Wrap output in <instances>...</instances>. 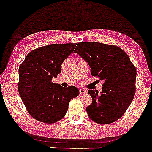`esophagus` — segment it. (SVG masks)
<instances>
[{"label":"esophagus","mask_w":152,"mask_h":152,"mask_svg":"<svg viewBox=\"0 0 152 152\" xmlns=\"http://www.w3.org/2000/svg\"><path fill=\"white\" fill-rule=\"evenodd\" d=\"M79 93H80V95H85V94H86V93H87V90L80 88L79 90Z\"/></svg>","instance_id":"1"}]
</instances>
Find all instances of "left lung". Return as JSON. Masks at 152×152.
Returning a JSON list of instances; mask_svg holds the SVG:
<instances>
[{
	"label": "left lung",
	"mask_w": 152,
	"mask_h": 152,
	"mask_svg": "<svg viewBox=\"0 0 152 152\" xmlns=\"http://www.w3.org/2000/svg\"><path fill=\"white\" fill-rule=\"evenodd\" d=\"M87 61L91 75L104 83L102 92L88 90L92 102L86 107L88 117L102 125L121 118L134 97L137 70L119 46L97 42H81L74 50Z\"/></svg>",
	"instance_id": "obj_1"
}]
</instances>
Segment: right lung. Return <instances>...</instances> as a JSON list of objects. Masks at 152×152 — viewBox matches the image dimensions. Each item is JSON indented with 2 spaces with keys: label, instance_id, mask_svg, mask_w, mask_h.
<instances>
[{
  "label": "right lung",
  "instance_id": "1",
  "mask_svg": "<svg viewBox=\"0 0 152 152\" xmlns=\"http://www.w3.org/2000/svg\"><path fill=\"white\" fill-rule=\"evenodd\" d=\"M77 43L52 44L30 52L19 67L18 91L27 111L34 119L54 123L66 115L70 100L79 94L74 86L66 88L52 82L61 73L63 61Z\"/></svg>",
  "mask_w": 152,
  "mask_h": 152
}]
</instances>
